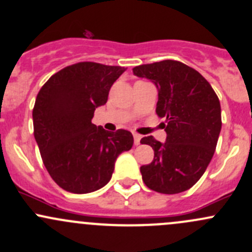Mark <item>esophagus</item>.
<instances>
[{"mask_svg": "<svg viewBox=\"0 0 252 252\" xmlns=\"http://www.w3.org/2000/svg\"><path fill=\"white\" fill-rule=\"evenodd\" d=\"M140 140H141V135L134 133V142L135 145H140Z\"/></svg>", "mask_w": 252, "mask_h": 252, "instance_id": "34e87169", "label": "esophagus"}]
</instances>
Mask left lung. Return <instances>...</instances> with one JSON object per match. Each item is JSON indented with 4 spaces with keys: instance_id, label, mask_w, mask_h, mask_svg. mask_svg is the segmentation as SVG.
<instances>
[{
    "instance_id": "1",
    "label": "left lung",
    "mask_w": 252,
    "mask_h": 252,
    "mask_svg": "<svg viewBox=\"0 0 252 252\" xmlns=\"http://www.w3.org/2000/svg\"><path fill=\"white\" fill-rule=\"evenodd\" d=\"M158 89L156 113L165 118V142L141 139L155 158L140 168L148 189L164 194L189 189L203 176L221 131V106L216 93L198 71L176 60H163L133 68Z\"/></svg>"
}]
</instances>
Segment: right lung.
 I'll use <instances>...</instances> for the list:
<instances>
[{
    "label": "right lung",
    "instance_id": "add662e5",
    "mask_svg": "<svg viewBox=\"0 0 252 252\" xmlns=\"http://www.w3.org/2000/svg\"><path fill=\"white\" fill-rule=\"evenodd\" d=\"M126 71L121 66L83 62L53 75L36 97L33 135L44 166L58 186L91 193L111 180L115 161L133 147L130 131H107L92 123L95 108Z\"/></svg>",
    "mask_w": 252,
    "mask_h": 252
}]
</instances>
